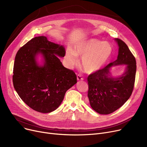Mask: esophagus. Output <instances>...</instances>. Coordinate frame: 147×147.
Here are the masks:
<instances>
[{
    "label": "esophagus",
    "mask_w": 147,
    "mask_h": 147,
    "mask_svg": "<svg viewBox=\"0 0 147 147\" xmlns=\"http://www.w3.org/2000/svg\"><path fill=\"white\" fill-rule=\"evenodd\" d=\"M77 79H78V80H83V78L80 74L77 75Z\"/></svg>",
    "instance_id": "obj_1"
}]
</instances>
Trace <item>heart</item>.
Returning a JSON list of instances; mask_svg holds the SVG:
<instances>
[{
    "mask_svg": "<svg viewBox=\"0 0 147 147\" xmlns=\"http://www.w3.org/2000/svg\"><path fill=\"white\" fill-rule=\"evenodd\" d=\"M112 52L113 47L110 43L91 38L76 45L73 51H68L65 59L68 64L72 67L78 63V57H82L83 69L88 73H92L105 65Z\"/></svg>",
    "mask_w": 147,
    "mask_h": 147,
    "instance_id": "1",
    "label": "heart"
}]
</instances>
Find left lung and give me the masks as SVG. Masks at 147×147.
<instances>
[{
	"label": "left lung",
	"mask_w": 147,
	"mask_h": 147,
	"mask_svg": "<svg viewBox=\"0 0 147 147\" xmlns=\"http://www.w3.org/2000/svg\"><path fill=\"white\" fill-rule=\"evenodd\" d=\"M119 46L117 59L88 77V96L92 109L100 114H109L119 109L132 94L135 81L136 63L127 45L115 38ZM125 64V72L119 78L111 76L113 65Z\"/></svg>",
	"instance_id": "left-lung-1"
}]
</instances>
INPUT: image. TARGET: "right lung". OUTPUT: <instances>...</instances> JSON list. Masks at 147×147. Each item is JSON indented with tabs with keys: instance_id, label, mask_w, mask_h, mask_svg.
I'll list each match as a JSON object with an SVG mask.
<instances>
[{
	"instance_id": "obj_1",
	"label": "right lung",
	"mask_w": 147,
	"mask_h": 147,
	"mask_svg": "<svg viewBox=\"0 0 147 147\" xmlns=\"http://www.w3.org/2000/svg\"><path fill=\"white\" fill-rule=\"evenodd\" d=\"M38 53L45 60L43 66L36 63ZM65 54L63 46L48 41L45 36L33 38L17 52L13 69V87L31 109L42 113L55 110L66 91L77 83L75 73L64 67L55 55L64 57Z\"/></svg>"
}]
</instances>
